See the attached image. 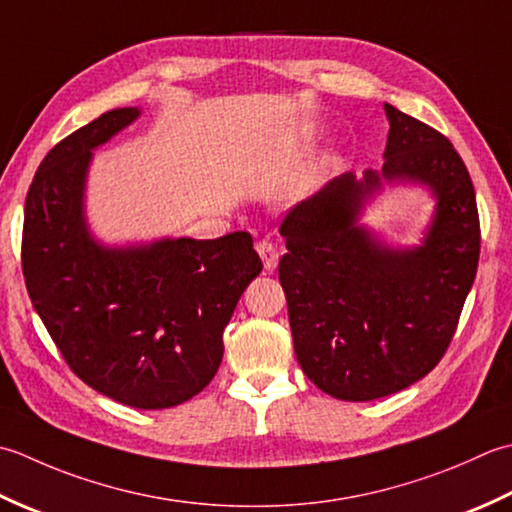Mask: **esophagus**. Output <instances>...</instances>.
I'll use <instances>...</instances> for the list:
<instances>
[{
  "label": "esophagus",
  "instance_id": "obj_1",
  "mask_svg": "<svg viewBox=\"0 0 512 512\" xmlns=\"http://www.w3.org/2000/svg\"><path fill=\"white\" fill-rule=\"evenodd\" d=\"M256 252L258 256L263 258V265H265V271H274L278 267V247L271 243V241H258L256 243Z\"/></svg>",
  "mask_w": 512,
  "mask_h": 512
}]
</instances>
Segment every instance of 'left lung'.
Wrapping results in <instances>:
<instances>
[{"instance_id": "left-lung-1", "label": "left lung", "mask_w": 512, "mask_h": 512, "mask_svg": "<svg viewBox=\"0 0 512 512\" xmlns=\"http://www.w3.org/2000/svg\"><path fill=\"white\" fill-rule=\"evenodd\" d=\"M382 172L329 181L291 210L278 263L294 351L307 378L333 398L369 402L435 369L451 344L479 260L471 174L431 125L384 103ZM382 182H420L436 196L422 246L395 250L357 225Z\"/></svg>"}]
</instances>
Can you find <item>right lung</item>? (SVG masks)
<instances>
[{
  "label": "right lung",
  "instance_id": "1",
  "mask_svg": "<svg viewBox=\"0 0 512 512\" xmlns=\"http://www.w3.org/2000/svg\"><path fill=\"white\" fill-rule=\"evenodd\" d=\"M139 114L110 110L46 154L26 196L22 267L35 311L77 378L150 411L212 382L223 331L263 263L247 232L130 247L92 238L83 214L92 150Z\"/></svg>",
  "mask_w": 512,
  "mask_h": 512
}]
</instances>
